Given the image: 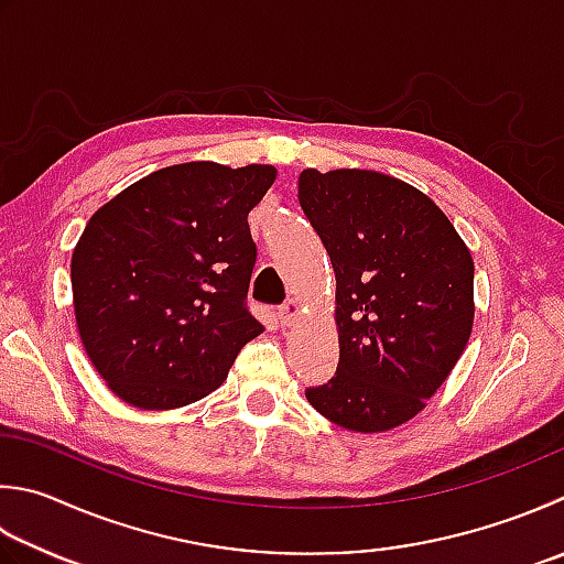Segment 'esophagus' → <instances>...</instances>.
Wrapping results in <instances>:
<instances>
[{
	"label": "esophagus",
	"mask_w": 564,
	"mask_h": 564,
	"mask_svg": "<svg viewBox=\"0 0 564 564\" xmlns=\"http://www.w3.org/2000/svg\"><path fill=\"white\" fill-rule=\"evenodd\" d=\"M278 316H280V324H282V326H292V324L296 322V318H300V302L286 300V302L280 306Z\"/></svg>",
	"instance_id": "34e87169"
}]
</instances>
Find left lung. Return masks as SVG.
I'll use <instances>...</instances> for the list:
<instances>
[{
	"mask_svg": "<svg viewBox=\"0 0 564 564\" xmlns=\"http://www.w3.org/2000/svg\"><path fill=\"white\" fill-rule=\"evenodd\" d=\"M300 204L336 274V376L306 388L326 420L388 432L424 410L474 326V260L422 191L368 169L300 174Z\"/></svg>",
	"mask_w": 564,
	"mask_h": 564,
	"instance_id": "8db88e82",
	"label": "left lung"
}]
</instances>
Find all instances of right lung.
Returning <instances> with one entry per match:
<instances>
[{"mask_svg":"<svg viewBox=\"0 0 564 564\" xmlns=\"http://www.w3.org/2000/svg\"><path fill=\"white\" fill-rule=\"evenodd\" d=\"M270 164H174L98 208L73 250V310L108 388L142 410L184 408L228 378L264 326L248 312V214Z\"/></svg>","mask_w":564,"mask_h":564,"instance_id":"1","label":"right lung"}]
</instances>
